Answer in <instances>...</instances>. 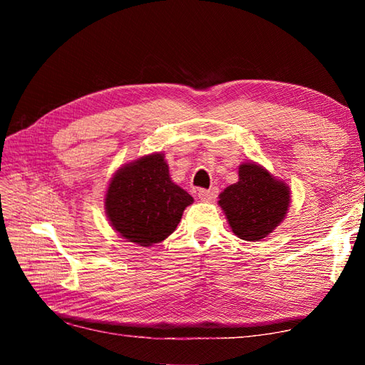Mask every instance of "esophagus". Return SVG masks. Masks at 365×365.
I'll return each mask as SVG.
<instances>
[{"instance_id":"esophagus-1","label":"esophagus","mask_w":365,"mask_h":365,"mask_svg":"<svg viewBox=\"0 0 365 365\" xmlns=\"http://www.w3.org/2000/svg\"><path fill=\"white\" fill-rule=\"evenodd\" d=\"M217 196V187H212V189H200L197 190V197L202 201H213Z\"/></svg>"}]
</instances>
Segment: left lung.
I'll list each match as a JSON object with an SVG mask.
<instances>
[{"instance_id": "8db88e82", "label": "left lung", "mask_w": 365, "mask_h": 365, "mask_svg": "<svg viewBox=\"0 0 365 365\" xmlns=\"http://www.w3.org/2000/svg\"><path fill=\"white\" fill-rule=\"evenodd\" d=\"M291 202L289 185L256 163L239 165V181L219 195L233 233L250 242L267 237L279 227Z\"/></svg>"}]
</instances>
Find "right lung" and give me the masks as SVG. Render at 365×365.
Here are the masks:
<instances>
[{
    "label": "right lung",
    "instance_id": "obj_1",
    "mask_svg": "<svg viewBox=\"0 0 365 365\" xmlns=\"http://www.w3.org/2000/svg\"><path fill=\"white\" fill-rule=\"evenodd\" d=\"M192 202L193 197L170 180L161 152L121 165L105 195L106 216L113 228L141 247L168 239Z\"/></svg>",
    "mask_w": 365,
    "mask_h": 365
}]
</instances>
